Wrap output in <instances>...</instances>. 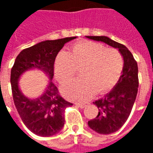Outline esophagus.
Masks as SVG:
<instances>
[{"label": "esophagus", "mask_w": 153, "mask_h": 153, "mask_svg": "<svg viewBox=\"0 0 153 153\" xmlns=\"http://www.w3.org/2000/svg\"><path fill=\"white\" fill-rule=\"evenodd\" d=\"M88 105V103L85 102V103H76V106L80 107V108H84L85 106H87Z\"/></svg>", "instance_id": "obj_1"}]
</instances>
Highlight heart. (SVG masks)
I'll use <instances>...</instances> for the list:
<instances>
[{
	"mask_svg": "<svg viewBox=\"0 0 153 153\" xmlns=\"http://www.w3.org/2000/svg\"><path fill=\"white\" fill-rule=\"evenodd\" d=\"M124 66L121 53L102 44L85 41L76 43L70 52L57 54L54 73L60 83L70 81L78 69L82 79L74 80L61 88V93L73 101H86L96 93H104L118 82Z\"/></svg>",
	"mask_w": 153,
	"mask_h": 153,
	"instance_id": "heart-1",
	"label": "heart"
}]
</instances>
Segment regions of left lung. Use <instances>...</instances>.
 <instances>
[{"mask_svg":"<svg viewBox=\"0 0 153 153\" xmlns=\"http://www.w3.org/2000/svg\"><path fill=\"white\" fill-rule=\"evenodd\" d=\"M86 38L117 48L124 60L122 74L118 82L104 97L93 102L98 108V114L96 118L88 122V126L97 133L109 134L121 128L131 112L138 93V65L125 45L106 36H86Z\"/></svg>","mask_w":153,"mask_h":153,"instance_id":"8db88e82","label":"left lung"}]
</instances>
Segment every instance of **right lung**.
I'll list each match as a JSON object with an SVG mask.
<instances>
[{
	"instance_id": "right-lung-1",
	"label": "right lung",
	"mask_w": 153,
	"mask_h": 153,
	"mask_svg": "<svg viewBox=\"0 0 153 153\" xmlns=\"http://www.w3.org/2000/svg\"><path fill=\"white\" fill-rule=\"evenodd\" d=\"M75 38L70 37L41 42L22 51L15 59L10 72L13 99L25 126L36 135L50 137L59 133L65 124V109L73 105L60 96L51 80L57 54L65 44ZM31 69L40 70L49 79L45 91L36 99L25 96L18 86L22 74Z\"/></svg>"
}]
</instances>
